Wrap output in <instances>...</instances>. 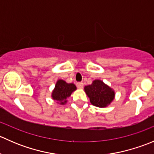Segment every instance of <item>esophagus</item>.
<instances>
[{"label": "esophagus", "instance_id": "1", "mask_svg": "<svg viewBox=\"0 0 154 154\" xmlns=\"http://www.w3.org/2000/svg\"><path fill=\"white\" fill-rule=\"evenodd\" d=\"M77 87L78 88H83V83H82V82H78V83H77Z\"/></svg>", "mask_w": 154, "mask_h": 154}]
</instances>
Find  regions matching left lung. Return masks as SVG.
<instances>
[{
	"label": "left lung",
	"mask_w": 154,
	"mask_h": 154,
	"mask_svg": "<svg viewBox=\"0 0 154 154\" xmlns=\"http://www.w3.org/2000/svg\"><path fill=\"white\" fill-rule=\"evenodd\" d=\"M84 89L91 104L97 107L107 106L115 97L114 91L100 80H94L91 85L85 86Z\"/></svg>",
	"instance_id": "1"
}]
</instances>
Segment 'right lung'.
<instances>
[{
  "instance_id": "obj_1",
  "label": "right lung",
  "mask_w": 154,
  "mask_h": 154,
  "mask_svg": "<svg viewBox=\"0 0 154 154\" xmlns=\"http://www.w3.org/2000/svg\"><path fill=\"white\" fill-rule=\"evenodd\" d=\"M76 88L75 85L73 83H67L64 80H59L52 92V98L57 101H60V104H65L67 102L66 99L70 97Z\"/></svg>"
}]
</instances>
